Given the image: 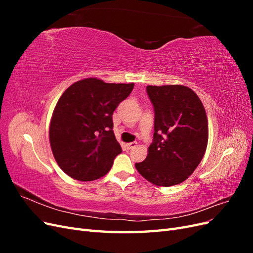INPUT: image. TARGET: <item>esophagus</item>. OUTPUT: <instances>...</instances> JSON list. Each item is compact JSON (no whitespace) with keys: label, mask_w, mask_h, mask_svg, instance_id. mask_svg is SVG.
<instances>
[{"label":"esophagus","mask_w":253,"mask_h":253,"mask_svg":"<svg viewBox=\"0 0 253 253\" xmlns=\"http://www.w3.org/2000/svg\"><path fill=\"white\" fill-rule=\"evenodd\" d=\"M136 145H137V142H136V141H133V142H128V143H126V149H127V150H131V149L135 148Z\"/></svg>","instance_id":"esophagus-1"}]
</instances>
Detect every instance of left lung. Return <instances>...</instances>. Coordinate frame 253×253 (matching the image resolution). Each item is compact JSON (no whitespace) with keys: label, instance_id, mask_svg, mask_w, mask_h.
<instances>
[{"label":"left lung","instance_id":"1","mask_svg":"<svg viewBox=\"0 0 253 253\" xmlns=\"http://www.w3.org/2000/svg\"><path fill=\"white\" fill-rule=\"evenodd\" d=\"M154 106V135L137 171L156 186L185 181L202 162L208 143V120L201 99L185 85H148Z\"/></svg>","mask_w":253,"mask_h":253}]
</instances>
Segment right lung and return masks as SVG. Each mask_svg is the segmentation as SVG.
Listing matches in <instances>:
<instances>
[{
    "label": "right lung",
    "mask_w": 253,
    "mask_h": 253,
    "mask_svg": "<svg viewBox=\"0 0 253 253\" xmlns=\"http://www.w3.org/2000/svg\"><path fill=\"white\" fill-rule=\"evenodd\" d=\"M133 87L134 83L86 78L60 97L50 120L49 141L57 164L72 178L90 181L111 170L122 152L112 116Z\"/></svg>",
    "instance_id": "right-lung-1"
}]
</instances>
